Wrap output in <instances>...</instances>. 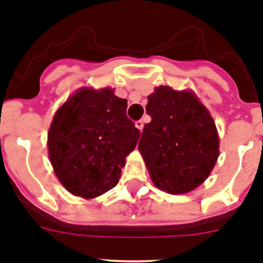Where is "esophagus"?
Masks as SVG:
<instances>
[{"label":"esophagus","mask_w":263,"mask_h":263,"mask_svg":"<svg viewBox=\"0 0 263 263\" xmlns=\"http://www.w3.org/2000/svg\"><path fill=\"white\" fill-rule=\"evenodd\" d=\"M136 127H137V129L141 130V132H142V129H143V121L142 120L136 121Z\"/></svg>","instance_id":"1"}]
</instances>
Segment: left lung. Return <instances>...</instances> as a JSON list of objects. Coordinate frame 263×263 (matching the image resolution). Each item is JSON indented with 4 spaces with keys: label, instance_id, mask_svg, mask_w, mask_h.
I'll return each mask as SVG.
<instances>
[{
    "label": "left lung",
    "instance_id": "1",
    "mask_svg": "<svg viewBox=\"0 0 263 263\" xmlns=\"http://www.w3.org/2000/svg\"><path fill=\"white\" fill-rule=\"evenodd\" d=\"M138 148L153 182L168 194H185L208 178L218 157L213 118L191 92L155 88L146 105Z\"/></svg>",
    "mask_w": 263,
    "mask_h": 263
}]
</instances>
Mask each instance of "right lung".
<instances>
[{
  "mask_svg": "<svg viewBox=\"0 0 263 263\" xmlns=\"http://www.w3.org/2000/svg\"><path fill=\"white\" fill-rule=\"evenodd\" d=\"M126 108V100L110 88H85L58 109L48 130V154L71 194L96 197L118 183L125 158L141 134Z\"/></svg>",
  "mask_w": 263,
  "mask_h": 263,
  "instance_id": "obj_1",
  "label": "right lung"
}]
</instances>
